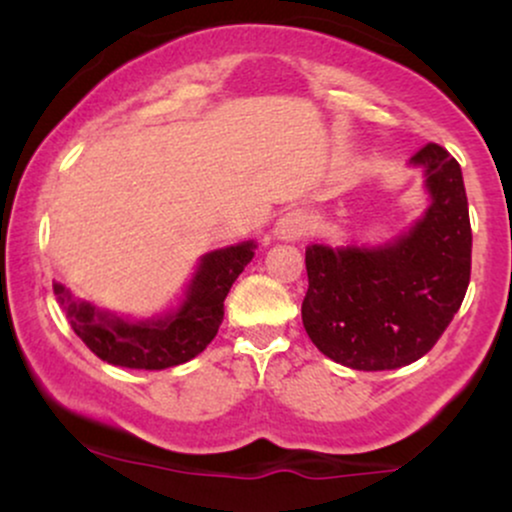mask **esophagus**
<instances>
[{
	"mask_svg": "<svg viewBox=\"0 0 512 512\" xmlns=\"http://www.w3.org/2000/svg\"><path fill=\"white\" fill-rule=\"evenodd\" d=\"M308 231V216L303 211L293 209L289 214L281 216L279 221L274 223V238L284 240V243H291V240H301Z\"/></svg>",
	"mask_w": 512,
	"mask_h": 512,
	"instance_id": "esophagus-1",
	"label": "esophagus"
}]
</instances>
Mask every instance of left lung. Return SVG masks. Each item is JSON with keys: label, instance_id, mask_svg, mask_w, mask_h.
Here are the masks:
<instances>
[{"label": "left lung", "instance_id": "obj_1", "mask_svg": "<svg viewBox=\"0 0 512 512\" xmlns=\"http://www.w3.org/2000/svg\"><path fill=\"white\" fill-rule=\"evenodd\" d=\"M428 207L383 243H310L303 327L332 361L395 370L419 361L460 310L472 269L462 168L443 146L411 156Z\"/></svg>", "mask_w": 512, "mask_h": 512}]
</instances>
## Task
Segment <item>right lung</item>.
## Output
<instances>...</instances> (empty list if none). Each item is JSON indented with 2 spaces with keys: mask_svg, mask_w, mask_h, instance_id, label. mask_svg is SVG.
Instances as JSON below:
<instances>
[{
  "mask_svg": "<svg viewBox=\"0 0 512 512\" xmlns=\"http://www.w3.org/2000/svg\"><path fill=\"white\" fill-rule=\"evenodd\" d=\"M255 248V240H243L202 255L178 303L151 317L96 308L74 298L60 281L52 289L76 337L98 358L120 368L166 370L202 354L216 337L223 322V301L255 257Z\"/></svg>",
  "mask_w": 512,
  "mask_h": 512,
  "instance_id": "obj_1",
  "label": "right lung"
}]
</instances>
